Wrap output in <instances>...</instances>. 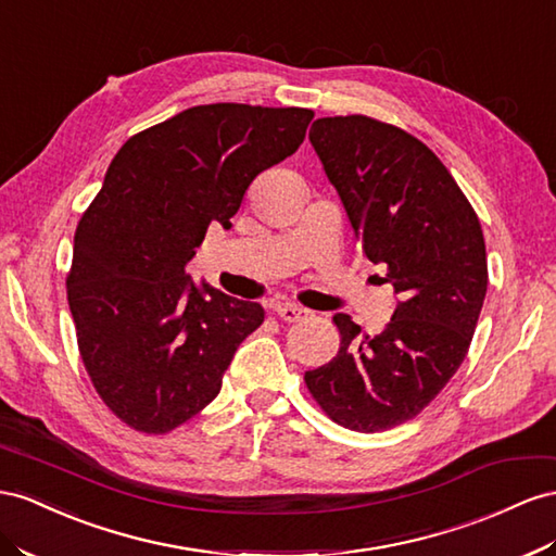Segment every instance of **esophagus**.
Listing matches in <instances>:
<instances>
[{
    "label": "esophagus",
    "mask_w": 556,
    "mask_h": 556,
    "mask_svg": "<svg viewBox=\"0 0 556 556\" xmlns=\"http://www.w3.org/2000/svg\"><path fill=\"white\" fill-rule=\"evenodd\" d=\"M278 315L282 320H288V323H299V320H306L308 315H313L308 308H304V306H299V304H282V306H278Z\"/></svg>",
    "instance_id": "34e87169"
}]
</instances>
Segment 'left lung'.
<instances>
[{
  "label": "left lung",
  "instance_id": "8db88e82",
  "mask_svg": "<svg viewBox=\"0 0 556 556\" xmlns=\"http://www.w3.org/2000/svg\"><path fill=\"white\" fill-rule=\"evenodd\" d=\"M308 140L397 308L377 337L337 313L341 346L306 371L334 424L379 432L421 414L468 355L486 296L484 233L452 173L414 135L371 116H325Z\"/></svg>",
  "mask_w": 556,
  "mask_h": 556
}]
</instances>
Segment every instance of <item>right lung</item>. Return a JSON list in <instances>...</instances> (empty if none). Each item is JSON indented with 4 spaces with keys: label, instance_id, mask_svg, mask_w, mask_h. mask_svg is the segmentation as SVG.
I'll return each instance as SVG.
<instances>
[{
    "label": "right lung",
    "instance_id": "obj_1",
    "mask_svg": "<svg viewBox=\"0 0 556 556\" xmlns=\"http://www.w3.org/2000/svg\"><path fill=\"white\" fill-rule=\"evenodd\" d=\"M313 112L199 104L118 149L74 233L67 302L84 367L122 421L170 432L213 402L257 302L193 285L210 222L231 227L252 179L292 156Z\"/></svg>",
    "mask_w": 556,
    "mask_h": 556
}]
</instances>
